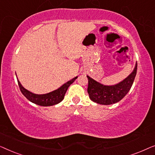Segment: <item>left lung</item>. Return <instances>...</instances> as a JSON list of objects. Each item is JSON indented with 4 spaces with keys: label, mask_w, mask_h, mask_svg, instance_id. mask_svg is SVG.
I'll return each mask as SVG.
<instances>
[{
    "label": "left lung",
    "mask_w": 155,
    "mask_h": 155,
    "mask_svg": "<svg viewBox=\"0 0 155 155\" xmlns=\"http://www.w3.org/2000/svg\"><path fill=\"white\" fill-rule=\"evenodd\" d=\"M137 64L135 69L122 82L112 86L103 85L87 76L88 79L87 92L92 101L99 104H113L121 100L130 90L137 73Z\"/></svg>",
    "instance_id": "left-lung-1"
}]
</instances>
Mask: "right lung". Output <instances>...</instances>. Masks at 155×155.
Instances as JSON below:
<instances>
[{
	"mask_svg": "<svg viewBox=\"0 0 155 155\" xmlns=\"http://www.w3.org/2000/svg\"><path fill=\"white\" fill-rule=\"evenodd\" d=\"M78 77L74 78L73 79H72L70 81L67 82L66 83H65L60 88H58V90L53 91L51 92L47 93L45 94H34L32 92H30L29 91L27 90L26 89H25L22 86V84H20V81L18 79V82L19 87L21 92L22 93V94L26 97V98L36 104L42 106V107H48V106H53L55 104H57L59 102H61L64 98L65 94L68 88L69 87V86L77 79Z\"/></svg>",
	"mask_w": 155,
	"mask_h": 155,
	"instance_id": "obj_1",
	"label": "right lung"
}]
</instances>
